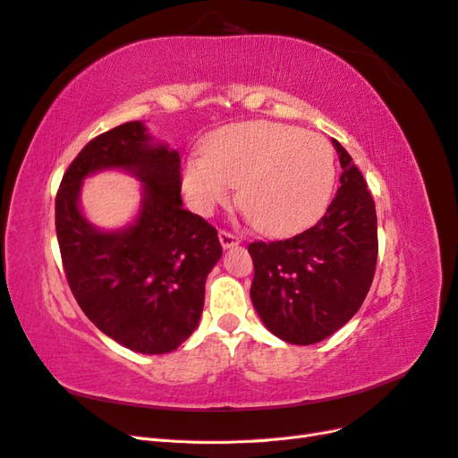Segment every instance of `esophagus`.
I'll return each instance as SVG.
<instances>
[{"mask_svg": "<svg viewBox=\"0 0 458 458\" xmlns=\"http://www.w3.org/2000/svg\"><path fill=\"white\" fill-rule=\"evenodd\" d=\"M219 242H221V246L224 248H231V246H234L239 242V239L234 237V234L231 233V231H227V229H219Z\"/></svg>", "mask_w": 458, "mask_h": 458, "instance_id": "1", "label": "esophagus"}]
</instances>
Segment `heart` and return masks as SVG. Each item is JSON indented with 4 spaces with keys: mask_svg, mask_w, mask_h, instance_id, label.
<instances>
[{
    "mask_svg": "<svg viewBox=\"0 0 458 458\" xmlns=\"http://www.w3.org/2000/svg\"><path fill=\"white\" fill-rule=\"evenodd\" d=\"M335 182L328 143L315 133L273 122L221 130L206 157L187 164L183 183L192 206L208 214L239 185L237 202L269 237L293 234L318 217Z\"/></svg>",
    "mask_w": 458,
    "mask_h": 458,
    "instance_id": "b5f03b06",
    "label": "heart"
}]
</instances>
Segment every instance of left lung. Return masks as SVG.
I'll return each mask as SVG.
<instances>
[{"label": "left lung", "mask_w": 458, "mask_h": 458, "mask_svg": "<svg viewBox=\"0 0 458 458\" xmlns=\"http://www.w3.org/2000/svg\"><path fill=\"white\" fill-rule=\"evenodd\" d=\"M332 143L342 175L325 216L290 239L248 244L254 308L288 344L310 345L335 335L361 308L377 269V208L350 152Z\"/></svg>", "instance_id": "left-lung-1"}]
</instances>
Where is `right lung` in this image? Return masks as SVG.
Listing matches in <instances>:
<instances>
[{"mask_svg":"<svg viewBox=\"0 0 458 458\" xmlns=\"http://www.w3.org/2000/svg\"><path fill=\"white\" fill-rule=\"evenodd\" d=\"M123 167L144 182L140 217L103 233L77 208L81 179ZM182 158L126 122L97 135L68 165L55 199V229L68 286L89 321L140 353H168L197 328L206 276L221 258L214 225L183 210Z\"/></svg>","mask_w":458,"mask_h":458,"instance_id":"right-lung-1","label":"right lung"}]
</instances>
